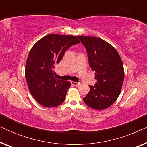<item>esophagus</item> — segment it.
Masks as SVG:
<instances>
[{"instance_id": "1", "label": "esophagus", "mask_w": 147, "mask_h": 147, "mask_svg": "<svg viewBox=\"0 0 147 147\" xmlns=\"http://www.w3.org/2000/svg\"><path fill=\"white\" fill-rule=\"evenodd\" d=\"M71 84L72 86H77L80 85L79 82H74V81H71Z\"/></svg>"}]
</instances>
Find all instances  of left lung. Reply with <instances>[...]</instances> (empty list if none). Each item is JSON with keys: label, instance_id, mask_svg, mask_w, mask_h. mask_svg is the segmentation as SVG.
<instances>
[{"label": "left lung", "instance_id": "1", "mask_svg": "<svg viewBox=\"0 0 147 147\" xmlns=\"http://www.w3.org/2000/svg\"><path fill=\"white\" fill-rule=\"evenodd\" d=\"M86 48L90 67L95 71L97 82L89 86L83 98L89 107L103 110L110 107L120 95L124 78V67L117 51L98 37L78 36Z\"/></svg>", "mask_w": 147, "mask_h": 147}]
</instances>
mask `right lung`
Here are the masks:
<instances>
[{"mask_svg":"<svg viewBox=\"0 0 147 147\" xmlns=\"http://www.w3.org/2000/svg\"><path fill=\"white\" fill-rule=\"evenodd\" d=\"M80 43L74 36L50 34L32 47L26 62L25 78L30 93L38 103L55 107L65 100L71 83L56 79L53 69L66 50Z\"/></svg>","mask_w":147,"mask_h":147,"instance_id":"right-lung-1","label":"right lung"}]
</instances>
